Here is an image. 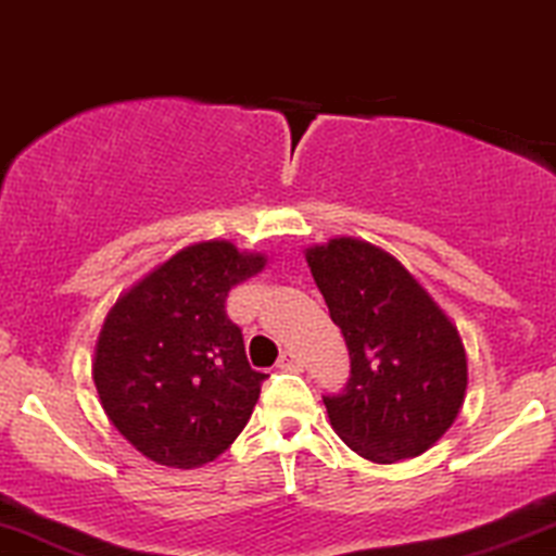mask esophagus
<instances>
[{
	"label": "esophagus",
	"instance_id": "34e87169",
	"mask_svg": "<svg viewBox=\"0 0 556 556\" xmlns=\"http://www.w3.org/2000/svg\"><path fill=\"white\" fill-rule=\"evenodd\" d=\"M277 367H279V370H303L305 363H303V357H300V354H295V352H282V357H279Z\"/></svg>",
	"mask_w": 556,
	"mask_h": 556
}]
</instances>
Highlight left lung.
<instances>
[{
  "label": "left lung",
  "mask_w": 556,
  "mask_h": 556,
  "mask_svg": "<svg viewBox=\"0 0 556 556\" xmlns=\"http://www.w3.org/2000/svg\"><path fill=\"white\" fill-rule=\"evenodd\" d=\"M350 350V383L324 396L331 427L372 464L414 458L456 422L469 386L458 329L391 253L357 238L305 251Z\"/></svg>",
  "instance_id": "1"
}]
</instances>
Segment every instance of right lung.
Segmentation results:
<instances>
[{"mask_svg":"<svg viewBox=\"0 0 556 556\" xmlns=\"http://www.w3.org/2000/svg\"><path fill=\"white\" fill-rule=\"evenodd\" d=\"M264 264L261 253L206 240L160 264L109 311L92 380L113 427L142 456L197 469L249 425L266 376L249 365L225 300Z\"/></svg>","mask_w":556,"mask_h":556,"instance_id":"add662e5","label":"right lung"}]
</instances>
